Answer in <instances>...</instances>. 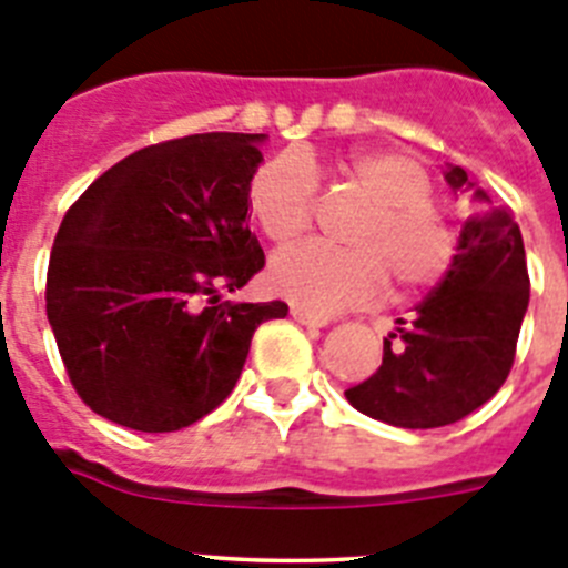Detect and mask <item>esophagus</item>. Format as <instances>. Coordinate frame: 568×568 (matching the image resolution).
Segmentation results:
<instances>
[{
  "label": "esophagus",
  "instance_id": "34e87169",
  "mask_svg": "<svg viewBox=\"0 0 568 568\" xmlns=\"http://www.w3.org/2000/svg\"><path fill=\"white\" fill-rule=\"evenodd\" d=\"M290 315H293L298 324H307V327H327V324H329L327 315L310 313V310H304V307H290Z\"/></svg>",
  "mask_w": 568,
  "mask_h": 568
}]
</instances>
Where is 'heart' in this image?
I'll return each mask as SVG.
<instances>
[{
	"instance_id": "obj_1",
	"label": "heart",
	"mask_w": 568,
	"mask_h": 568,
	"mask_svg": "<svg viewBox=\"0 0 568 568\" xmlns=\"http://www.w3.org/2000/svg\"><path fill=\"white\" fill-rule=\"evenodd\" d=\"M341 175L369 202L353 230L349 247L318 241L298 244L273 258L270 284L301 307L333 313L378 298L385 275L404 293L435 287L455 264L458 227L433 199L429 170L400 150H364L341 162ZM318 190L298 155H275L255 170L250 210L273 244L301 239L315 222Z\"/></svg>"
}]
</instances>
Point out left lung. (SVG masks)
<instances>
[{
    "mask_svg": "<svg viewBox=\"0 0 568 568\" xmlns=\"http://www.w3.org/2000/svg\"><path fill=\"white\" fill-rule=\"evenodd\" d=\"M446 182L475 195L453 270L418 315L398 318V333L384 338L378 373L344 393L358 413L404 429L449 426L498 393L529 307L526 250L511 210L491 204L464 168L449 164Z\"/></svg>",
    "mask_w": 568,
    "mask_h": 568,
    "instance_id": "left-lung-1",
    "label": "left lung"
}]
</instances>
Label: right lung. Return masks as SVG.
I'll return each instance as SVG.
<instances>
[{
	"mask_svg": "<svg viewBox=\"0 0 568 568\" xmlns=\"http://www.w3.org/2000/svg\"><path fill=\"white\" fill-rule=\"evenodd\" d=\"M261 133L150 144L64 213L48 321L79 398L139 433H175L233 393L258 324L284 301L230 304L264 253L247 227Z\"/></svg>",
	"mask_w": 568,
	"mask_h": 568,
	"instance_id": "right-lung-1",
	"label": "right lung"
}]
</instances>
